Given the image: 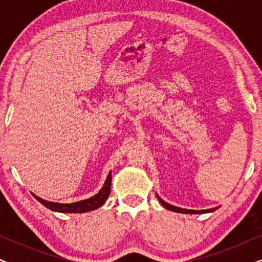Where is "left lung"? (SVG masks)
Wrapping results in <instances>:
<instances>
[{
	"mask_svg": "<svg viewBox=\"0 0 262 262\" xmlns=\"http://www.w3.org/2000/svg\"><path fill=\"white\" fill-rule=\"evenodd\" d=\"M156 196H157V199H159V202L162 204V206L166 207L167 210L174 211V212H179V213H207V212H213L214 210H217V207H214V209H210V210H186V209H180V207L173 206V205H170V204L163 202V200L161 199L157 194H156Z\"/></svg>",
	"mask_w": 262,
	"mask_h": 262,
	"instance_id": "1",
	"label": "left lung"
}]
</instances>
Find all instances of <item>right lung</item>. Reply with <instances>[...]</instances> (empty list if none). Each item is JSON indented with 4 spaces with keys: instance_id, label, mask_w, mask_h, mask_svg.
Returning <instances> with one entry per match:
<instances>
[{
    "instance_id": "1",
    "label": "right lung",
    "mask_w": 262,
    "mask_h": 262,
    "mask_svg": "<svg viewBox=\"0 0 262 262\" xmlns=\"http://www.w3.org/2000/svg\"><path fill=\"white\" fill-rule=\"evenodd\" d=\"M111 184H112V175L111 173L107 175V179L103 184L102 188L96 193L95 195L91 196V198L81 200V202H76L73 204H60V203H53V202H46V200L39 198L35 194L34 198L38 200L39 203L42 204L49 210L55 211V212H63V213H83L89 212V211L99 209L102 206L108 198L111 192Z\"/></svg>"
}]
</instances>
